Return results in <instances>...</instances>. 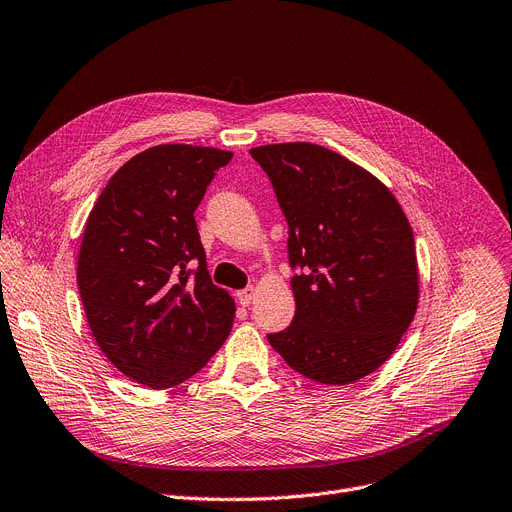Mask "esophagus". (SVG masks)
Returning <instances> with one entry per match:
<instances>
[{
	"mask_svg": "<svg viewBox=\"0 0 512 512\" xmlns=\"http://www.w3.org/2000/svg\"><path fill=\"white\" fill-rule=\"evenodd\" d=\"M254 296H256V287H246V289L239 291L237 300H239L243 306H250L252 300H254Z\"/></svg>",
	"mask_w": 512,
	"mask_h": 512,
	"instance_id": "1",
	"label": "esophagus"
}]
</instances>
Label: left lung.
Segmentation results:
<instances>
[{"mask_svg":"<svg viewBox=\"0 0 512 512\" xmlns=\"http://www.w3.org/2000/svg\"><path fill=\"white\" fill-rule=\"evenodd\" d=\"M269 175L289 227L294 323L269 342L296 373L346 385L394 354L419 304L415 235L369 170L323 145L250 150Z\"/></svg>","mask_w":512,"mask_h":512,"instance_id":"left-lung-1","label":"left lung"}]
</instances>
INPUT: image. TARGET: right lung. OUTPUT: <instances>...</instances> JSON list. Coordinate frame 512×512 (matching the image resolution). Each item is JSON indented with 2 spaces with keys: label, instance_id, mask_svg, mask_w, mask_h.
I'll return each mask as SVG.
<instances>
[{
  "label": "right lung",
  "instance_id": "obj_1",
  "mask_svg": "<svg viewBox=\"0 0 512 512\" xmlns=\"http://www.w3.org/2000/svg\"><path fill=\"white\" fill-rule=\"evenodd\" d=\"M231 152L162 143L133 156L89 212L77 283L97 346L129 379L166 389L225 344L235 302L216 287L196 208Z\"/></svg>",
  "mask_w": 512,
  "mask_h": 512
}]
</instances>
